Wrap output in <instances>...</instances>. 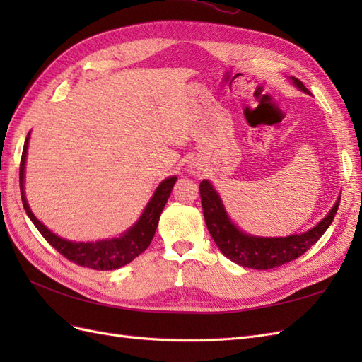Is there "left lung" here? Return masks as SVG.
<instances>
[{"mask_svg": "<svg viewBox=\"0 0 362 362\" xmlns=\"http://www.w3.org/2000/svg\"><path fill=\"white\" fill-rule=\"evenodd\" d=\"M290 80L299 90L311 95L300 80L294 78V76H291ZM199 192L205 223L217 247L235 264L258 270L282 266L305 254L331 226L339 205L338 198L329 213L303 234H291L287 237H258L242 231L233 223L225 210L221 194L216 192L210 181L204 180L199 185Z\"/></svg>", "mask_w": 362, "mask_h": 362, "instance_id": "8db88e82", "label": "left lung"}]
</instances>
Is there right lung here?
<instances>
[{
    "label": "right lung",
    "mask_w": 362,
    "mask_h": 362,
    "mask_svg": "<svg viewBox=\"0 0 362 362\" xmlns=\"http://www.w3.org/2000/svg\"><path fill=\"white\" fill-rule=\"evenodd\" d=\"M28 140H30V133L25 139L23 157H21V166H19L21 198H23V205L25 208L27 216L30 217V221L35 223L37 231L54 249L59 250L64 258H68L69 261L75 262V264L95 269V270L119 269L128 264V262H131L136 257H139L141 252H145L148 249V246L151 245V240L154 238L163 208L166 205L169 196L172 193L173 184L178 180L177 177H169L158 184V187L156 189L154 194H152L151 201L145 206V210L139 217V221L124 234H120L119 237H115V238L98 240V242H71V240L62 238L57 234L49 231L45 225H43L40 221H37V217L30 210V205L27 202L25 193H24Z\"/></svg>",
    "instance_id": "add662e5"
}]
</instances>
